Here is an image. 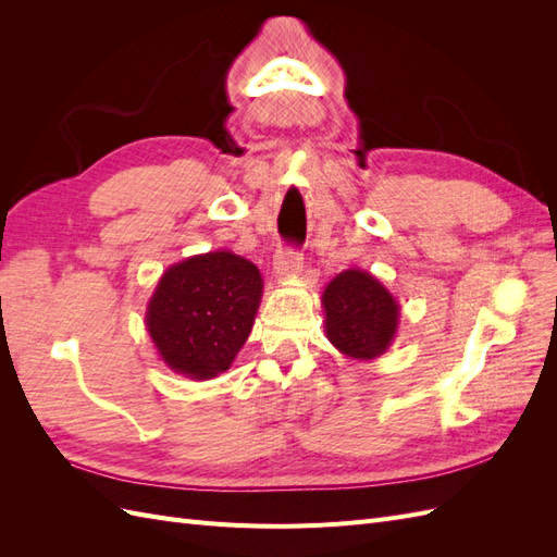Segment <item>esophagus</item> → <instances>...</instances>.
Segmentation results:
<instances>
[{
    "mask_svg": "<svg viewBox=\"0 0 557 557\" xmlns=\"http://www.w3.org/2000/svg\"><path fill=\"white\" fill-rule=\"evenodd\" d=\"M274 269H276V274L281 278L295 276L301 269V250L293 248V246L281 248L278 256H276V262H274Z\"/></svg>",
    "mask_w": 557,
    "mask_h": 557,
    "instance_id": "1",
    "label": "esophagus"
}]
</instances>
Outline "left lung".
<instances>
[{
    "instance_id": "left-lung-1",
    "label": "left lung",
    "mask_w": 557,
    "mask_h": 557,
    "mask_svg": "<svg viewBox=\"0 0 557 557\" xmlns=\"http://www.w3.org/2000/svg\"><path fill=\"white\" fill-rule=\"evenodd\" d=\"M325 334L346 358L374 360L393 344L399 305L385 285L362 269H346L323 293Z\"/></svg>"
}]
</instances>
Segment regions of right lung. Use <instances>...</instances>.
I'll return each mask as SVG.
<instances>
[{
    "label": "right lung",
    "instance_id": "add662e5",
    "mask_svg": "<svg viewBox=\"0 0 557 557\" xmlns=\"http://www.w3.org/2000/svg\"><path fill=\"white\" fill-rule=\"evenodd\" d=\"M262 297L258 267L230 250L172 264L148 301L146 327L176 374L213 379L246 344Z\"/></svg>",
    "mask_w": 557,
    "mask_h": 557
}]
</instances>
